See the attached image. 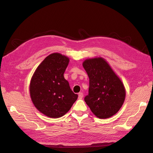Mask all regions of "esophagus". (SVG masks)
<instances>
[{
    "instance_id": "1",
    "label": "esophagus",
    "mask_w": 153,
    "mask_h": 153,
    "mask_svg": "<svg viewBox=\"0 0 153 153\" xmlns=\"http://www.w3.org/2000/svg\"><path fill=\"white\" fill-rule=\"evenodd\" d=\"M83 96H84V94H83L82 92H80V93L78 94V99H82Z\"/></svg>"
}]
</instances>
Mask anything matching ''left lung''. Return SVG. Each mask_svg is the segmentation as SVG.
Listing matches in <instances>:
<instances>
[{"label":"left lung","mask_w":153,"mask_h":153,"mask_svg":"<svg viewBox=\"0 0 153 153\" xmlns=\"http://www.w3.org/2000/svg\"><path fill=\"white\" fill-rule=\"evenodd\" d=\"M83 67L89 78L85 103L97 117L113 116L121 108L125 100L126 91L123 82L101 57L86 59Z\"/></svg>","instance_id":"1"}]
</instances>
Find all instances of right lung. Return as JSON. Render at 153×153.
Segmentation results:
<instances>
[{"instance_id":"right-lung-1","label":"right lung","mask_w":153,"mask_h":153,"mask_svg":"<svg viewBox=\"0 0 153 153\" xmlns=\"http://www.w3.org/2000/svg\"><path fill=\"white\" fill-rule=\"evenodd\" d=\"M69 59L53 53L37 68L30 84V94L36 108L51 118H59L70 110L78 98L64 78Z\"/></svg>"}]
</instances>
